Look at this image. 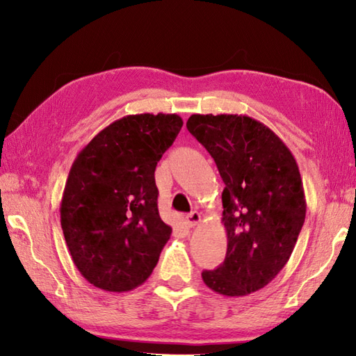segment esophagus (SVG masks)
Returning <instances> with one entry per match:
<instances>
[{
  "mask_svg": "<svg viewBox=\"0 0 356 356\" xmlns=\"http://www.w3.org/2000/svg\"><path fill=\"white\" fill-rule=\"evenodd\" d=\"M200 220H202V216L197 213V211H193V213H190V214L186 216V223L190 225L191 228H193V226L197 225Z\"/></svg>",
  "mask_w": 356,
  "mask_h": 356,
  "instance_id": "esophagus-1",
  "label": "esophagus"
}]
</instances>
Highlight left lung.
<instances>
[{"label": "left lung", "mask_w": 356, "mask_h": 356, "mask_svg": "<svg viewBox=\"0 0 356 356\" xmlns=\"http://www.w3.org/2000/svg\"><path fill=\"white\" fill-rule=\"evenodd\" d=\"M186 128L208 149L225 182L222 193L228 249L209 289L243 297L261 289L289 260L306 217L298 165L284 142L243 115H193Z\"/></svg>", "instance_id": "1"}]
</instances>
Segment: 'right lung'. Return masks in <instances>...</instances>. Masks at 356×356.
<instances>
[{
  "mask_svg": "<svg viewBox=\"0 0 356 356\" xmlns=\"http://www.w3.org/2000/svg\"><path fill=\"white\" fill-rule=\"evenodd\" d=\"M177 115H130L105 127L74 159L61 226L74 266L108 292L142 284L171 236L157 209L156 165L177 138Z\"/></svg>",
  "mask_w": 356,
  "mask_h": 356,
  "instance_id": "add662e5",
  "label": "right lung"
}]
</instances>
